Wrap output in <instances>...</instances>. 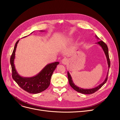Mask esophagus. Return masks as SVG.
I'll return each mask as SVG.
<instances>
[{
    "instance_id": "1",
    "label": "esophagus",
    "mask_w": 120,
    "mask_h": 120,
    "mask_svg": "<svg viewBox=\"0 0 120 120\" xmlns=\"http://www.w3.org/2000/svg\"><path fill=\"white\" fill-rule=\"evenodd\" d=\"M69 60L67 58H64L62 60V63L64 65H66L68 63Z\"/></svg>"
}]
</instances>
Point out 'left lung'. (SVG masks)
<instances>
[{
	"label": "left lung",
	"instance_id": "obj_1",
	"mask_svg": "<svg viewBox=\"0 0 120 120\" xmlns=\"http://www.w3.org/2000/svg\"><path fill=\"white\" fill-rule=\"evenodd\" d=\"M96 38L98 40H99V38L96 35L95 36ZM96 44H98L99 46H100L101 47V48H102L103 51L104 52V53L105 55L106 58V60H107V62H108V74L106 75V77L105 79V80L102 83H101V84H100L99 85H98L97 86L92 88V89H83V88L80 87L78 86H77L76 85H75L74 84V83H73V82L72 81V77L71 76V75L70 74V73H69L68 71V82H69V84H70V86L73 88V89L76 90V91L83 93V94H92L93 93H94L95 92H96V91H97L98 90H99L101 87L107 81V80H108V74H109V69L110 66V60H109V49H108V47L107 46V45L102 40H100V41H98V42H97Z\"/></svg>",
	"mask_w": 120,
	"mask_h": 120
}]
</instances>
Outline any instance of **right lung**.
<instances>
[{"label":"right lung","instance_id":"1","mask_svg":"<svg viewBox=\"0 0 120 120\" xmlns=\"http://www.w3.org/2000/svg\"><path fill=\"white\" fill-rule=\"evenodd\" d=\"M40 31H44V30H40ZM24 37H25V36ZM19 41V40L15 43L10 58L12 77L19 86L26 91L33 94L41 92L46 90L49 86L52 73L57 66L59 65V62H55L47 65L38 73L34 76L30 77L21 76L17 72L14 64L15 53Z\"/></svg>","mask_w":120,"mask_h":120}]
</instances>
